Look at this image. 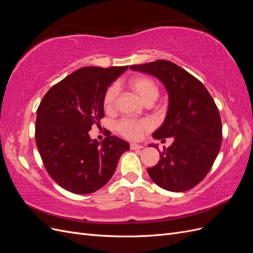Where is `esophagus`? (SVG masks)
<instances>
[{"instance_id": "esophagus-1", "label": "esophagus", "mask_w": 253, "mask_h": 253, "mask_svg": "<svg viewBox=\"0 0 253 253\" xmlns=\"http://www.w3.org/2000/svg\"><path fill=\"white\" fill-rule=\"evenodd\" d=\"M142 148H143L142 145L137 144V143H131V144H129V149H131V150H140Z\"/></svg>"}]
</instances>
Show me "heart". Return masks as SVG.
<instances>
[{
	"label": "heart",
	"instance_id": "heart-1",
	"mask_svg": "<svg viewBox=\"0 0 253 253\" xmlns=\"http://www.w3.org/2000/svg\"><path fill=\"white\" fill-rule=\"evenodd\" d=\"M128 85L145 103L151 101L154 102L159 96V87L157 83L150 77H145V76L135 77L128 82ZM116 98V86L111 85L105 89L102 98V105L105 112L113 111ZM152 126L153 125L149 119L125 118L117 122L116 129L126 138L135 140L138 139L144 132L150 131Z\"/></svg>",
	"mask_w": 253,
	"mask_h": 253
}]
</instances>
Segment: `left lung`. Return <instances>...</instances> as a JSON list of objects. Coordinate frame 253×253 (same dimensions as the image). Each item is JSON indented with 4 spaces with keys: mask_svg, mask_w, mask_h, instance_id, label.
I'll return each mask as SVG.
<instances>
[{
    "mask_svg": "<svg viewBox=\"0 0 253 253\" xmlns=\"http://www.w3.org/2000/svg\"><path fill=\"white\" fill-rule=\"evenodd\" d=\"M129 68L154 76L169 95L166 119L153 137H173L174 141L160 153L158 164L147 169L151 179L171 192L194 188L209 173L220 149L221 121L215 102L200 80L170 61Z\"/></svg>",
    "mask_w": 253,
    "mask_h": 253,
    "instance_id": "obj_1",
    "label": "left lung"
}]
</instances>
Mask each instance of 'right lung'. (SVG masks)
Masks as SVG:
<instances>
[{
  "mask_svg": "<svg viewBox=\"0 0 253 253\" xmlns=\"http://www.w3.org/2000/svg\"><path fill=\"white\" fill-rule=\"evenodd\" d=\"M128 66H86L55 84L37 111L36 143L45 169L60 187L76 194L101 189L129 144L116 136L99 142L88 132L104 117L105 89Z\"/></svg>",
  "mask_w": 253,
  "mask_h": 253,
  "instance_id": "obj_1",
  "label": "right lung"
}]
</instances>
